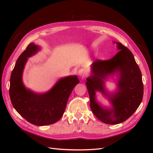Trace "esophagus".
I'll return each mask as SVG.
<instances>
[{
	"label": "esophagus",
	"mask_w": 153,
	"mask_h": 153,
	"mask_svg": "<svg viewBox=\"0 0 153 153\" xmlns=\"http://www.w3.org/2000/svg\"><path fill=\"white\" fill-rule=\"evenodd\" d=\"M85 72L83 69H81L78 71V75L80 76V78H84L85 76Z\"/></svg>",
	"instance_id": "obj_1"
}]
</instances>
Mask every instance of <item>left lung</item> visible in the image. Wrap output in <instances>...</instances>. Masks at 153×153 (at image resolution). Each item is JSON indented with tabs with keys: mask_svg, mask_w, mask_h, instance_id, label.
Returning <instances> with one entry per match:
<instances>
[{
	"mask_svg": "<svg viewBox=\"0 0 153 153\" xmlns=\"http://www.w3.org/2000/svg\"><path fill=\"white\" fill-rule=\"evenodd\" d=\"M117 44L118 53L106 61L96 60L91 65V75L85 82L90 98V106L95 116L105 124H117L126 121L140 105L143 85L142 73L133 55L121 43ZM116 74L118 90L109 94L104 88V80ZM101 92L112 105L103 108L96 100L95 92Z\"/></svg>",
	"mask_w": 153,
	"mask_h": 153,
	"instance_id": "obj_1",
	"label": "left lung"
}]
</instances>
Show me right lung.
I'll return each instance as SVG.
<instances>
[{
	"instance_id": "right-lung-1",
	"label": "right lung",
	"mask_w": 153,
	"mask_h": 153,
	"mask_svg": "<svg viewBox=\"0 0 153 153\" xmlns=\"http://www.w3.org/2000/svg\"><path fill=\"white\" fill-rule=\"evenodd\" d=\"M39 50V46L31 43L17 59L11 75L10 96L13 107L21 116L36 126H45L62 117L69 97L79 80L76 75L62 78L42 94L27 89L22 80L25 64L28 57Z\"/></svg>"
}]
</instances>
